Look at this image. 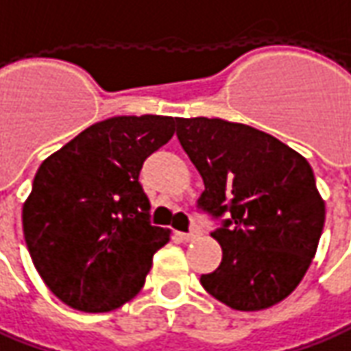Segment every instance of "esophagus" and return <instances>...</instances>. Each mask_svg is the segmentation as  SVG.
<instances>
[{
	"instance_id": "1",
	"label": "esophagus",
	"mask_w": 351,
	"mask_h": 351,
	"mask_svg": "<svg viewBox=\"0 0 351 351\" xmlns=\"http://www.w3.org/2000/svg\"><path fill=\"white\" fill-rule=\"evenodd\" d=\"M178 236H180L184 242H188V240H192V238H195V236H197V228H192L190 232H178Z\"/></svg>"
}]
</instances>
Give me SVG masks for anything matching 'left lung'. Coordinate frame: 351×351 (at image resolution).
<instances>
[{
  "mask_svg": "<svg viewBox=\"0 0 351 351\" xmlns=\"http://www.w3.org/2000/svg\"><path fill=\"white\" fill-rule=\"evenodd\" d=\"M176 136L206 184L197 209L221 223L211 236L223 261L202 286L238 311L282 302L325 226L311 165L275 136L223 119H176Z\"/></svg>",
  "mask_w": 351,
  "mask_h": 351,
  "instance_id": "left-lung-1",
  "label": "left lung"
}]
</instances>
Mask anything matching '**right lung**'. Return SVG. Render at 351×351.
I'll list each match as a JSON object with an SVG mask.
<instances>
[{"mask_svg":"<svg viewBox=\"0 0 351 351\" xmlns=\"http://www.w3.org/2000/svg\"><path fill=\"white\" fill-rule=\"evenodd\" d=\"M175 123L161 115L106 119L38 169L23 207L25 242L45 286L69 307L106 313L142 290L171 234L152 225L138 178Z\"/></svg>","mask_w":351,"mask_h":351,"instance_id":"1","label":"right lung"}]
</instances>
